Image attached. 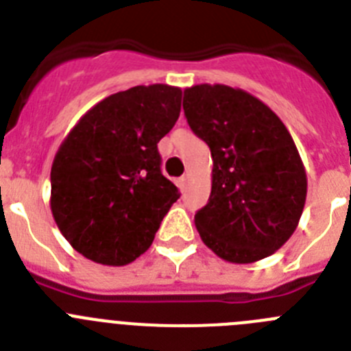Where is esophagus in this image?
Masks as SVG:
<instances>
[{"label":"esophagus","mask_w":351,"mask_h":351,"mask_svg":"<svg viewBox=\"0 0 351 351\" xmlns=\"http://www.w3.org/2000/svg\"><path fill=\"white\" fill-rule=\"evenodd\" d=\"M189 183H191V175L187 173V175H183L182 178L178 180V187L182 189V191H185V189L189 187Z\"/></svg>","instance_id":"34e87169"}]
</instances>
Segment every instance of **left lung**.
<instances>
[{
  "instance_id": "8db88e82",
  "label": "left lung",
  "mask_w": 351,
  "mask_h": 351,
  "mask_svg": "<svg viewBox=\"0 0 351 351\" xmlns=\"http://www.w3.org/2000/svg\"><path fill=\"white\" fill-rule=\"evenodd\" d=\"M183 112L211 150V194L194 222L220 258L250 264L282 248L298 227L308 178L280 117L246 90L222 84L183 90Z\"/></svg>"
}]
</instances>
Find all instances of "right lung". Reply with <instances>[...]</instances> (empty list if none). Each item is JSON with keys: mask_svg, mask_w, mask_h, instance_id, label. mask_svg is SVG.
I'll list each match as a JSON object with an SVG mask.
<instances>
[{"mask_svg": "<svg viewBox=\"0 0 351 351\" xmlns=\"http://www.w3.org/2000/svg\"><path fill=\"white\" fill-rule=\"evenodd\" d=\"M180 108V87L136 85L99 101L68 132L50 171V210L78 254L125 266L152 245L180 197L157 150Z\"/></svg>", "mask_w": 351, "mask_h": 351, "instance_id": "obj_1", "label": "right lung"}]
</instances>
